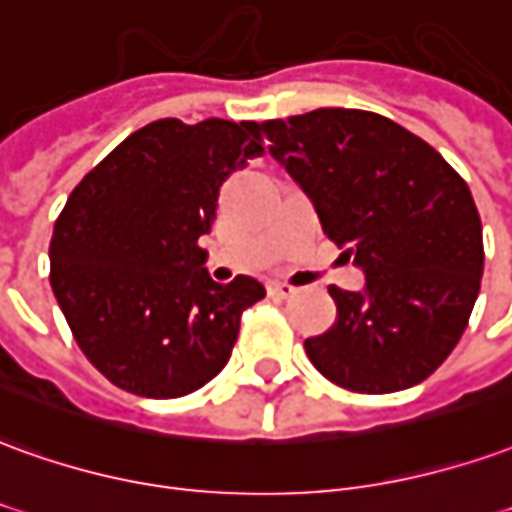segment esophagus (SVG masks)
<instances>
[{
    "label": "esophagus",
    "mask_w": 512,
    "mask_h": 512,
    "mask_svg": "<svg viewBox=\"0 0 512 512\" xmlns=\"http://www.w3.org/2000/svg\"><path fill=\"white\" fill-rule=\"evenodd\" d=\"M268 293L277 296V299H291L293 293H296V288L288 285V282H271V285H268Z\"/></svg>",
    "instance_id": "1"
}]
</instances>
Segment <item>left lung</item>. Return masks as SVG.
<instances>
[{
  "mask_svg": "<svg viewBox=\"0 0 512 512\" xmlns=\"http://www.w3.org/2000/svg\"><path fill=\"white\" fill-rule=\"evenodd\" d=\"M313 202L324 235L363 268V291L330 288L338 318L307 338L310 363L357 393L424 382L455 349L482 280L471 191L427 141L346 107L252 127Z\"/></svg>",
  "mask_w": 512,
  "mask_h": 512,
  "instance_id": "1",
  "label": "left lung"
}]
</instances>
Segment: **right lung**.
Here are the masks:
<instances>
[{"label": "right lung", "instance_id": "right-lung-1", "mask_svg": "<svg viewBox=\"0 0 512 512\" xmlns=\"http://www.w3.org/2000/svg\"><path fill=\"white\" fill-rule=\"evenodd\" d=\"M252 121L160 119L88 171L57 216L52 291L74 341L121 391L174 399L227 366L255 277L210 280L199 238L221 182L260 155Z\"/></svg>", "mask_w": 512, "mask_h": 512}]
</instances>
